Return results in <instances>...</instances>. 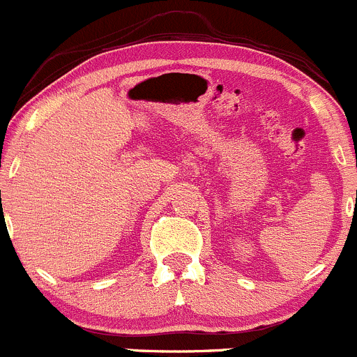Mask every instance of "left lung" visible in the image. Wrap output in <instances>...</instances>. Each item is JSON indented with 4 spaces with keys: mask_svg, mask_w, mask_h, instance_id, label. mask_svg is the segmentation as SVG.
Segmentation results:
<instances>
[{
    "mask_svg": "<svg viewBox=\"0 0 357 357\" xmlns=\"http://www.w3.org/2000/svg\"><path fill=\"white\" fill-rule=\"evenodd\" d=\"M356 199H357V190H356Z\"/></svg>",
    "mask_w": 357,
    "mask_h": 357,
    "instance_id": "obj_1",
    "label": "left lung"
}]
</instances>
